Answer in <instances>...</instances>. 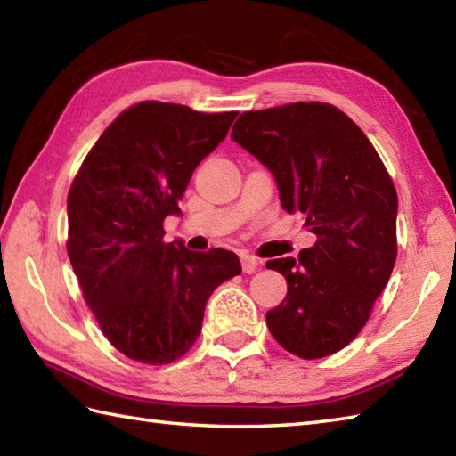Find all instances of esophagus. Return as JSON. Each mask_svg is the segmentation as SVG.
Instances as JSON below:
<instances>
[{
    "label": "esophagus",
    "instance_id": "34e87169",
    "mask_svg": "<svg viewBox=\"0 0 456 456\" xmlns=\"http://www.w3.org/2000/svg\"><path fill=\"white\" fill-rule=\"evenodd\" d=\"M259 259H255L253 255H241V267H243V273H255L256 269H259Z\"/></svg>",
    "mask_w": 456,
    "mask_h": 456
}]
</instances>
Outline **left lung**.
<instances>
[{"label": "left lung", "mask_w": 456, "mask_h": 456, "mask_svg": "<svg viewBox=\"0 0 456 456\" xmlns=\"http://www.w3.org/2000/svg\"><path fill=\"white\" fill-rule=\"evenodd\" d=\"M231 139L277 181L287 213H303L317 237L297 259L267 261L287 295L267 327L301 359L329 357L370 317L396 261L399 200L375 147L329 103H289L241 113Z\"/></svg>", "instance_id": "left-lung-1"}]
</instances>
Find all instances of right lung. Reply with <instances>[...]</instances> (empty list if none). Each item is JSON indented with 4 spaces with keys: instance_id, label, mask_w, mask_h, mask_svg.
I'll return each instance as SVG.
<instances>
[{
    "instance_id": "1",
    "label": "right lung",
    "mask_w": 456,
    "mask_h": 456,
    "mask_svg": "<svg viewBox=\"0 0 456 456\" xmlns=\"http://www.w3.org/2000/svg\"><path fill=\"white\" fill-rule=\"evenodd\" d=\"M237 111L142 102L91 147L68 195V255L86 303L115 349L167 365L201 333L207 299L241 273L225 249L163 241L193 171L227 137Z\"/></svg>"
}]
</instances>
